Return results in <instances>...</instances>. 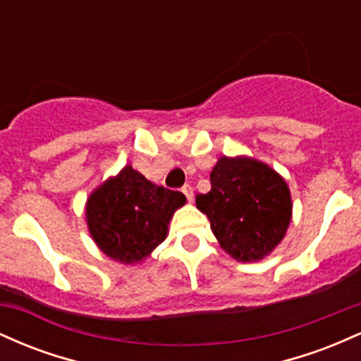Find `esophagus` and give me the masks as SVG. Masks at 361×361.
<instances>
[{
    "label": "esophagus",
    "mask_w": 361,
    "mask_h": 361,
    "mask_svg": "<svg viewBox=\"0 0 361 361\" xmlns=\"http://www.w3.org/2000/svg\"><path fill=\"white\" fill-rule=\"evenodd\" d=\"M181 192L185 193L186 200H188V202L193 200V188H192V185H185L183 188H181Z\"/></svg>",
    "instance_id": "esophagus-1"
}]
</instances>
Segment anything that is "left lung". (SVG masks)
<instances>
[{
	"label": "left lung",
	"instance_id": "1",
	"mask_svg": "<svg viewBox=\"0 0 361 361\" xmlns=\"http://www.w3.org/2000/svg\"><path fill=\"white\" fill-rule=\"evenodd\" d=\"M209 193L195 197L221 246L239 261H258L283 239L292 215L288 186L267 164L221 157Z\"/></svg>",
	"mask_w": 361,
	"mask_h": 361
}]
</instances>
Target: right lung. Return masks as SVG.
Segmentation results:
<instances>
[{"label": "right lung", "mask_w": 361, "mask_h": 361, "mask_svg": "<svg viewBox=\"0 0 361 361\" xmlns=\"http://www.w3.org/2000/svg\"><path fill=\"white\" fill-rule=\"evenodd\" d=\"M185 195L146 180L126 166L94 190L86 204V221L98 247L120 263H139L164 241L168 224Z\"/></svg>", "instance_id": "right-lung-1"}]
</instances>
